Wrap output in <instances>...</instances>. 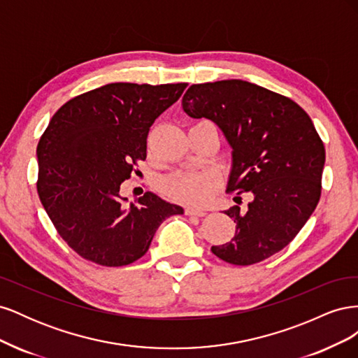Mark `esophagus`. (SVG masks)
I'll use <instances>...</instances> for the list:
<instances>
[{
	"label": "esophagus",
	"instance_id": "34e87169",
	"mask_svg": "<svg viewBox=\"0 0 358 358\" xmlns=\"http://www.w3.org/2000/svg\"><path fill=\"white\" fill-rule=\"evenodd\" d=\"M185 213L189 216H204L206 212L203 209H197V208H187Z\"/></svg>",
	"mask_w": 358,
	"mask_h": 358
}]
</instances>
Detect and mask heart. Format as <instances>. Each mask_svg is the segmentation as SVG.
<instances>
[{
  "label": "heart",
  "instance_id": "heart-1",
  "mask_svg": "<svg viewBox=\"0 0 358 358\" xmlns=\"http://www.w3.org/2000/svg\"><path fill=\"white\" fill-rule=\"evenodd\" d=\"M216 187V176L212 171H187L166 180L164 189L173 200L187 204H203L208 201Z\"/></svg>",
  "mask_w": 358,
  "mask_h": 358
}]
</instances>
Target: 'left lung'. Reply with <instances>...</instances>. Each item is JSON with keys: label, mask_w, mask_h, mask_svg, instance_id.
<instances>
[{"label": "left lung", "mask_w": 358, "mask_h": 358, "mask_svg": "<svg viewBox=\"0 0 358 358\" xmlns=\"http://www.w3.org/2000/svg\"><path fill=\"white\" fill-rule=\"evenodd\" d=\"M191 117L218 127L231 148L227 191L249 192L245 210L225 213L236 222L231 242L212 246L224 262L249 266L284 249L306 224L321 196L326 149L299 104L239 79L191 85L182 99Z\"/></svg>", "instance_id": "obj_1"}]
</instances>
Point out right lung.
<instances>
[{
  "label": "right lung",
  "instance_id": "right-lung-1",
  "mask_svg": "<svg viewBox=\"0 0 358 358\" xmlns=\"http://www.w3.org/2000/svg\"><path fill=\"white\" fill-rule=\"evenodd\" d=\"M187 83H109L74 96L52 116L37 146L40 201L67 245L107 267L143 257L161 222L183 208L145 192L127 204L121 183L146 159L155 119Z\"/></svg>",
  "mask_w": 358,
  "mask_h": 358
}]
</instances>
